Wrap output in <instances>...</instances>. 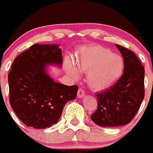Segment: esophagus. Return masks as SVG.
I'll use <instances>...</instances> for the list:
<instances>
[{"mask_svg": "<svg viewBox=\"0 0 153 153\" xmlns=\"http://www.w3.org/2000/svg\"><path fill=\"white\" fill-rule=\"evenodd\" d=\"M77 96H78V98H83L84 96H85V91H84L83 89H82V88H79V89H78Z\"/></svg>", "mask_w": 153, "mask_h": 153, "instance_id": "1", "label": "esophagus"}]
</instances>
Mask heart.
Wrapping results in <instances>:
<instances>
[{
    "label": "heart",
    "mask_w": 153,
    "mask_h": 153,
    "mask_svg": "<svg viewBox=\"0 0 153 153\" xmlns=\"http://www.w3.org/2000/svg\"><path fill=\"white\" fill-rule=\"evenodd\" d=\"M75 61L80 71L88 72L87 82L94 90H102L113 85L121 76L124 68L122 57L99 45L79 48ZM66 69L74 78L79 76L80 72L71 60L66 62Z\"/></svg>",
    "instance_id": "1"
}]
</instances>
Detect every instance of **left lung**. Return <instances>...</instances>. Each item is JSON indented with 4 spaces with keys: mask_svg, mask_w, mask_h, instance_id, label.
<instances>
[{
    "mask_svg": "<svg viewBox=\"0 0 153 153\" xmlns=\"http://www.w3.org/2000/svg\"><path fill=\"white\" fill-rule=\"evenodd\" d=\"M124 58L123 75L112 86L96 94L97 110L91 115L101 127H118L131 122L143 100L144 70L132 51L116 45Z\"/></svg>",
    "mask_w": 153,
    "mask_h": 153,
    "instance_id": "1",
    "label": "left lung"
}]
</instances>
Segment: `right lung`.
<instances>
[{"instance_id": "add662e5", "label": "right lung", "mask_w": 153, "mask_h": 153, "mask_svg": "<svg viewBox=\"0 0 153 153\" xmlns=\"http://www.w3.org/2000/svg\"><path fill=\"white\" fill-rule=\"evenodd\" d=\"M58 45L35 44L15 58L8 74L10 103L28 127L44 129L57 124L67 102L76 97L78 86L56 82L46 65H62Z\"/></svg>"}]
</instances>
